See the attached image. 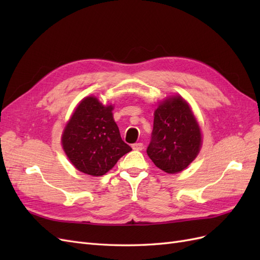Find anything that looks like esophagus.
Returning a JSON list of instances; mask_svg holds the SVG:
<instances>
[{
	"label": "esophagus",
	"instance_id": "esophagus-1",
	"mask_svg": "<svg viewBox=\"0 0 260 260\" xmlns=\"http://www.w3.org/2000/svg\"><path fill=\"white\" fill-rule=\"evenodd\" d=\"M132 148L135 149V151H142V149L144 148V145H143V143H135L132 145Z\"/></svg>",
	"mask_w": 260,
	"mask_h": 260
}]
</instances>
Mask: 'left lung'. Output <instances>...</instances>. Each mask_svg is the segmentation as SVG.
<instances>
[{
  "label": "left lung",
  "instance_id": "1",
  "mask_svg": "<svg viewBox=\"0 0 260 260\" xmlns=\"http://www.w3.org/2000/svg\"><path fill=\"white\" fill-rule=\"evenodd\" d=\"M202 132L190 106L180 95L164 100L154 113L152 140L146 153L167 174L184 170L199 155Z\"/></svg>",
  "mask_w": 260,
  "mask_h": 260
}]
</instances>
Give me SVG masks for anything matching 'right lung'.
Returning a JSON list of instances; mask_svg holds the SVG:
<instances>
[{"mask_svg":"<svg viewBox=\"0 0 260 260\" xmlns=\"http://www.w3.org/2000/svg\"><path fill=\"white\" fill-rule=\"evenodd\" d=\"M113 109L95 96L84 98L62 132L61 145L68 159L85 175H105L132 149L120 137Z\"/></svg>","mask_w":260,"mask_h":260,"instance_id":"add662e5","label":"right lung"}]
</instances>
